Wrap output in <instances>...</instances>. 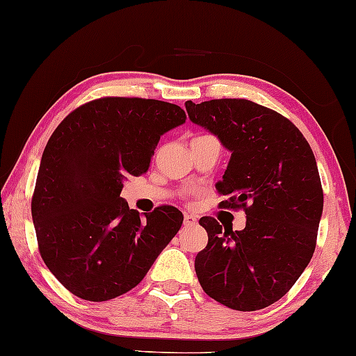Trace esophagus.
<instances>
[{"label":"esophagus","mask_w":356,"mask_h":356,"mask_svg":"<svg viewBox=\"0 0 356 356\" xmlns=\"http://www.w3.org/2000/svg\"><path fill=\"white\" fill-rule=\"evenodd\" d=\"M197 222V219L195 218V216L191 214H184L183 216V224L186 225V227H189V225H195Z\"/></svg>","instance_id":"34e87169"}]
</instances>
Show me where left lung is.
<instances>
[{
    "label": "left lung",
    "instance_id": "obj_1",
    "mask_svg": "<svg viewBox=\"0 0 356 356\" xmlns=\"http://www.w3.org/2000/svg\"><path fill=\"white\" fill-rule=\"evenodd\" d=\"M186 111L232 152L216 183L225 197L219 207L247 214L243 230L200 219L207 232L195 260L201 288L235 311L268 307L293 288L316 250L324 207L316 156L288 118L253 101H186Z\"/></svg>",
    "mask_w": 356,
    "mask_h": 356
}]
</instances>
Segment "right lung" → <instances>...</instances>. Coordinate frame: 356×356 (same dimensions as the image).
<instances>
[{"mask_svg":"<svg viewBox=\"0 0 356 356\" xmlns=\"http://www.w3.org/2000/svg\"><path fill=\"white\" fill-rule=\"evenodd\" d=\"M186 121L177 104L104 96L78 106L45 145L31 211L40 257L85 301H109L140 283L183 224L177 207L138 216L121 197L147 173L160 136Z\"/></svg>","mask_w":356,"mask_h":356,"instance_id":"1","label":"right lung"}]
</instances>
